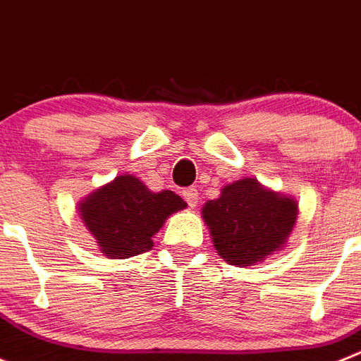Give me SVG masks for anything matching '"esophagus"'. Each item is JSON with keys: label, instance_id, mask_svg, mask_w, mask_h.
Masks as SVG:
<instances>
[{"label": "esophagus", "instance_id": "34e87169", "mask_svg": "<svg viewBox=\"0 0 361 361\" xmlns=\"http://www.w3.org/2000/svg\"><path fill=\"white\" fill-rule=\"evenodd\" d=\"M183 200L187 201L188 203V207H197V200H200V194H197V190L196 188H192V187H188V188H185L183 192Z\"/></svg>", "mask_w": 361, "mask_h": 361}]
</instances>
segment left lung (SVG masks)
Masks as SVG:
<instances>
[{
	"label": "left lung",
	"mask_w": 361,
	"mask_h": 361,
	"mask_svg": "<svg viewBox=\"0 0 361 361\" xmlns=\"http://www.w3.org/2000/svg\"><path fill=\"white\" fill-rule=\"evenodd\" d=\"M298 204L284 194L262 187L253 178H243L221 188V196L201 209L217 253L233 266L264 261L286 245Z\"/></svg>",
	"instance_id": "left-lung-1"
}]
</instances>
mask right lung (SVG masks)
Wrapping results in <instances>:
<instances>
[{
  "mask_svg": "<svg viewBox=\"0 0 361 361\" xmlns=\"http://www.w3.org/2000/svg\"><path fill=\"white\" fill-rule=\"evenodd\" d=\"M187 207L173 190L152 192L131 174L116 176L79 203L80 219L109 259L140 255L165 219Z\"/></svg>",
  "mask_w": 361,
  "mask_h": 361,
  "instance_id": "1",
  "label": "right lung"
}]
</instances>
